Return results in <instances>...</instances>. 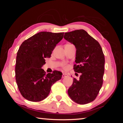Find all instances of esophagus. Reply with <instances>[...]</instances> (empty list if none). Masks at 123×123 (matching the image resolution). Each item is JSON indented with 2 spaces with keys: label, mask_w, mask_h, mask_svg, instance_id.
I'll return each mask as SVG.
<instances>
[{
  "label": "esophagus",
  "mask_w": 123,
  "mask_h": 123,
  "mask_svg": "<svg viewBox=\"0 0 123 123\" xmlns=\"http://www.w3.org/2000/svg\"><path fill=\"white\" fill-rule=\"evenodd\" d=\"M68 75L66 74V73H63V74H62V78H65V77L67 76Z\"/></svg>",
  "instance_id": "obj_1"
}]
</instances>
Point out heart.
I'll list each match as a JSON object with an SVG mask.
<instances>
[{
	"instance_id": "obj_1",
	"label": "heart",
	"mask_w": 123,
	"mask_h": 123,
	"mask_svg": "<svg viewBox=\"0 0 123 123\" xmlns=\"http://www.w3.org/2000/svg\"><path fill=\"white\" fill-rule=\"evenodd\" d=\"M64 68H65V69H67V66L66 65H64Z\"/></svg>"
}]
</instances>
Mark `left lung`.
Listing matches in <instances>:
<instances>
[{
    "label": "left lung",
    "instance_id": "8db88e82",
    "mask_svg": "<svg viewBox=\"0 0 123 123\" xmlns=\"http://www.w3.org/2000/svg\"><path fill=\"white\" fill-rule=\"evenodd\" d=\"M64 38L76 48L74 71L81 73L74 78L68 94L76 103L84 105L96 98L103 82L105 57L98 42L84 30L66 32Z\"/></svg>",
    "mask_w": 123,
    "mask_h": 123
}]
</instances>
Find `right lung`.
I'll list each match as a JSON object with an SVG mask.
<instances>
[{"label": "right lung", "mask_w": 123, "mask_h": 123, "mask_svg": "<svg viewBox=\"0 0 123 123\" xmlns=\"http://www.w3.org/2000/svg\"><path fill=\"white\" fill-rule=\"evenodd\" d=\"M64 33L42 31L24 41L16 57V81L20 93L28 100L38 102L46 98L51 87L62 78L61 72L54 70L46 74L42 69L45 59L50 57Z\"/></svg>", "instance_id": "right-lung-1"}]
</instances>
